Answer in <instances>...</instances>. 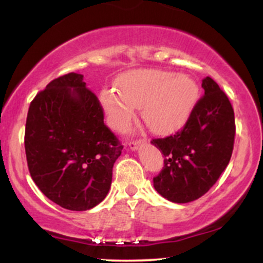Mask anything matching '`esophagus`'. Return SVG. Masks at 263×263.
Instances as JSON below:
<instances>
[{
	"label": "esophagus",
	"instance_id": "34e87169",
	"mask_svg": "<svg viewBox=\"0 0 263 263\" xmlns=\"http://www.w3.org/2000/svg\"><path fill=\"white\" fill-rule=\"evenodd\" d=\"M146 140H135V141H129L127 143L128 148L135 151V149H138V147L141 146V144H143Z\"/></svg>",
	"mask_w": 263,
	"mask_h": 263
}]
</instances>
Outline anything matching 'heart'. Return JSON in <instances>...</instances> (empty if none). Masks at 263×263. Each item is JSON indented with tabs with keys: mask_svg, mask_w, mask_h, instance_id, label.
<instances>
[{
	"mask_svg": "<svg viewBox=\"0 0 263 263\" xmlns=\"http://www.w3.org/2000/svg\"><path fill=\"white\" fill-rule=\"evenodd\" d=\"M119 92L105 89L101 104L107 121L115 129L131 122L135 108L151 131L171 134L188 120L198 98L195 81L186 75L164 70H138L120 78Z\"/></svg>",
	"mask_w": 263,
	"mask_h": 263,
	"instance_id": "heart-1",
	"label": "heart"
}]
</instances>
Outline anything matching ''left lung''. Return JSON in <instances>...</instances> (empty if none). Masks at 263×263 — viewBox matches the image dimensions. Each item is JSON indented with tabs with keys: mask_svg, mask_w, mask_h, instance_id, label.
<instances>
[{
	"mask_svg": "<svg viewBox=\"0 0 263 263\" xmlns=\"http://www.w3.org/2000/svg\"><path fill=\"white\" fill-rule=\"evenodd\" d=\"M204 95L176 135L151 143L164 156V165L153 178L155 189L173 203L203 197L230 162L235 141L234 108L226 93L210 77L201 84Z\"/></svg>",
	"mask_w": 263,
	"mask_h": 263,
	"instance_id": "1",
	"label": "left lung"
}]
</instances>
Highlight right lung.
I'll use <instances>...</instances> for the list:
<instances>
[{
    "label": "right lung",
    "mask_w": 263,
    "mask_h": 263,
    "mask_svg": "<svg viewBox=\"0 0 263 263\" xmlns=\"http://www.w3.org/2000/svg\"><path fill=\"white\" fill-rule=\"evenodd\" d=\"M25 148L33 182L68 210L96 206L107 195L123 146L104 123L98 96L84 75L50 81L29 105Z\"/></svg>",
    "instance_id": "add662e5"
}]
</instances>
